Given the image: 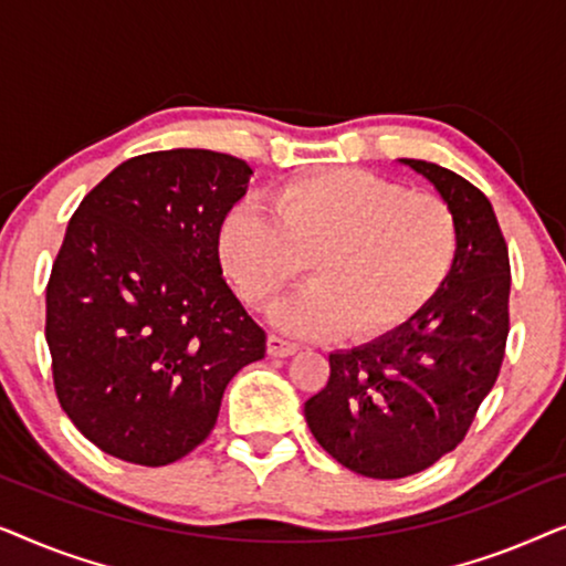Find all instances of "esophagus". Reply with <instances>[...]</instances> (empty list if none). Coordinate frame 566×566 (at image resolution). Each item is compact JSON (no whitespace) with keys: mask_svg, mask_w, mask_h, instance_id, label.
Instances as JSON below:
<instances>
[{"mask_svg":"<svg viewBox=\"0 0 566 566\" xmlns=\"http://www.w3.org/2000/svg\"><path fill=\"white\" fill-rule=\"evenodd\" d=\"M298 350V343H293V339H285L281 335H270L268 337V355H273V358H289Z\"/></svg>","mask_w":566,"mask_h":566,"instance_id":"1","label":"esophagus"}]
</instances>
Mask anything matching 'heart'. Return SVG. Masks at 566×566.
Segmentation results:
<instances>
[{
  "label": "heart",
  "instance_id": "b5f03b06",
  "mask_svg": "<svg viewBox=\"0 0 566 566\" xmlns=\"http://www.w3.org/2000/svg\"><path fill=\"white\" fill-rule=\"evenodd\" d=\"M223 216L219 258L239 296L265 308L306 273L273 322L293 335L368 339L397 329L436 296L459 252L451 206L363 169H324Z\"/></svg>",
  "mask_w": 566,
  "mask_h": 566
}]
</instances>
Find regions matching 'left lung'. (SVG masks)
I'll return each instance as SVG.
<instances>
[{
  "instance_id": "1",
  "label": "left lung",
  "mask_w": 566,
  "mask_h": 566,
  "mask_svg": "<svg viewBox=\"0 0 566 566\" xmlns=\"http://www.w3.org/2000/svg\"><path fill=\"white\" fill-rule=\"evenodd\" d=\"M401 161L451 206L455 262L401 327L332 353L327 386L304 405L316 443L370 479L417 474L461 443L497 381L510 332V260L492 203L451 169Z\"/></svg>"
}]
</instances>
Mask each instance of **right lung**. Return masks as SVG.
<instances>
[{
  "label": "right lung",
  "instance_id": "obj_1",
  "mask_svg": "<svg viewBox=\"0 0 566 566\" xmlns=\"http://www.w3.org/2000/svg\"><path fill=\"white\" fill-rule=\"evenodd\" d=\"M244 159L151 151L95 185L45 285L59 405L90 443L167 467L211 436L223 389L265 358V329L223 281L219 227L247 192Z\"/></svg>",
  "mask_w": 566,
  "mask_h": 566
}]
</instances>
